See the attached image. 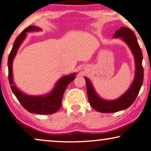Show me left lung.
I'll return each mask as SVG.
<instances>
[{
  "label": "left lung",
  "instance_id": "1",
  "mask_svg": "<svg viewBox=\"0 0 151 151\" xmlns=\"http://www.w3.org/2000/svg\"><path fill=\"white\" fill-rule=\"evenodd\" d=\"M114 37L121 38L131 50L135 61V77L129 89L117 99L112 101H107L99 97L90 80L85 77L90 104L94 110L100 112H115L128 108L133 104L143 83V56L134 32L129 28L122 27L114 34Z\"/></svg>",
  "mask_w": 151,
  "mask_h": 151
}]
</instances>
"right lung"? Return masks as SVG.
I'll list each match as a JSON object with an SVG mask.
<instances>
[{
	"instance_id": "right-lung-1",
	"label": "right lung",
	"mask_w": 151,
	"mask_h": 151,
	"mask_svg": "<svg viewBox=\"0 0 151 151\" xmlns=\"http://www.w3.org/2000/svg\"><path fill=\"white\" fill-rule=\"evenodd\" d=\"M41 28L36 26H29L25 28L16 39L12 49L8 57V79L13 93L25 110L31 113L50 114L60 109L64 92L70 82L75 78L76 73L64 76L56 83L55 88L50 94L44 96H30L24 94L16 87L13 81L12 63L18 50L26 37V32L40 31Z\"/></svg>"
}]
</instances>
